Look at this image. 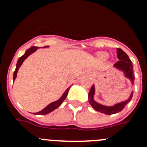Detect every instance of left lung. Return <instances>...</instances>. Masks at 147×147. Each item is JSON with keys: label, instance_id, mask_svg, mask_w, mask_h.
I'll return each instance as SVG.
<instances>
[{"label": "left lung", "instance_id": "obj_1", "mask_svg": "<svg viewBox=\"0 0 147 147\" xmlns=\"http://www.w3.org/2000/svg\"><path fill=\"white\" fill-rule=\"evenodd\" d=\"M116 50H117V57L119 59V60L114 65V66L119 68V69L122 70V71H124L125 72L126 76L129 78L131 81L133 82L134 76H133V67H132V62H131L129 57L127 56V54L124 52V51L121 50L119 48H117ZM94 92V85H93L91 88H90V90L89 94H88V99H89L90 104L91 105V106L93 107L94 110L100 113H102L107 114V115L117 113L121 111L124 109V107H125V105L130 101L132 96V94H131L129 99L127 100L126 102H123L121 103L117 104V105H114L113 107H107V106H103L102 105H99V104L95 102L94 100H93Z\"/></svg>", "mask_w": 147, "mask_h": 147}]
</instances>
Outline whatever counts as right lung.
<instances>
[{"label": "right lung", "mask_w": 147, "mask_h": 147, "mask_svg": "<svg viewBox=\"0 0 147 147\" xmlns=\"http://www.w3.org/2000/svg\"><path fill=\"white\" fill-rule=\"evenodd\" d=\"M45 47H48V46H45L44 48ZM37 47H36V46H32V47L30 48V49H28V50L26 51L25 54L19 58V59L18 60V62H17L16 69H15V72H14V75H13V82L15 81V80L16 79L17 73H18V69H19V67H20V65H21L22 63L23 62V61L25 60V59L28 57L30 54H32L33 52H34L35 51L37 50ZM69 88H68L67 90H66L65 92L63 93L62 97H61L59 100H57V101H56V102H52V103H51L50 105H48L47 107H45L43 110H42L41 111H40V112L38 113H36L35 114H38V115H45V114H48L49 113L52 112L53 110H54L55 109L57 108L59 105H60L62 102H64V100L65 99V98L67 97V93H68V90H69Z\"/></svg>", "instance_id": "right-lung-1"}]
</instances>
